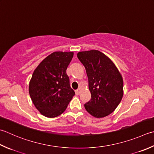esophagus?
Masks as SVG:
<instances>
[{
  "label": "esophagus",
  "instance_id": "obj_1",
  "mask_svg": "<svg viewBox=\"0 0 154 154\" xmlns=\"http://www.w3.org/2000/svg\"><path fill=\"white\" fill-rule=\"evenodd\" d=\"M81 89H77L76 91H75V93H76V95H79V93H80V92H81Z\"/></svg>",
  "mask_w": 154,
  "mask_h": 154
}]
</instances>
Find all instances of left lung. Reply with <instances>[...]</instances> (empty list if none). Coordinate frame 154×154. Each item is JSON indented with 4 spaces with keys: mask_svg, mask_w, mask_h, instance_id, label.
Wrapping results in <instances>:
<instances>
[{
    "mask_svg": "<svg viewBox=\"0 0 154 154\" xmlns=\"http://www.w3.org/2000/svg\"><path fill=\"white\" fill-rule=\"evenodd\" d=\"M77 57L84 65L89 79L91 99L85 104L89 114L97 118L109 116L123 95V80L111 60L97 50L81 51Z\"/></svg>",
    "mask_w": 154,
    "mask_h": 154,
    "instance_id": "obj_1",
    "label": "left lung"
}]
</instances>
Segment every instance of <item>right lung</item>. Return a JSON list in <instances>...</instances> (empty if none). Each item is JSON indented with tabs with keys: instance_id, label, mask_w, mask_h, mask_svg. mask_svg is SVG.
<instances>
[{
	"instance_id": "add662e5",
	"label": "right lung",
	"mask_w": 154,
	"mask_h": 154,
	"mask_svg": "<svg viewBox=\"0 0 154 154\" xmlns=\"http://www.w3.org/2000/svg\"><path fill=\"white\" fill-rule=\"evenodd\" d=\"M73 54L71 51L53 52L33 72L29 92L35 107L45 117L53 118L61 115L75 95L66 73Z\"/></svg>"
}]
</instances>
